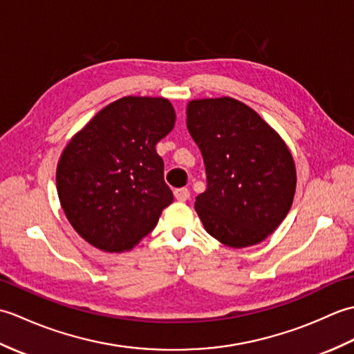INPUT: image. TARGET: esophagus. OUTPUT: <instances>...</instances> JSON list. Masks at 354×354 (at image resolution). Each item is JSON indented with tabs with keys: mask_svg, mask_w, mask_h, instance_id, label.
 I'll list each match as a JSON object with an SVG mask.
<instances>
[{
	"mask_svg": "<svg viewBox=\"0 0 354 354\" xmlns=\"http://www.w3.org/2000/svg\"><path fill=\"white\" fill-rule=\"evenodd\" d=\"M175 198L178 201H189L190 199L189 189H178V190H175Z\"/></svg>",
	"mask_w": 354,
	"mask_h": 354,
	"instance_id": "34e87169",
	"label": "esophagus"
}]
</instances>
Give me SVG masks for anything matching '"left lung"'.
<instances>
[{"mask_svg":"<svg viewBox=\"0 0 354 354\" xmlns=\"http://www.w3.org/2000/svg\"><path fill=\"white\" fill-rule=\"evenodd\" d=\"M187 129L204 158L207 190L194 208L209 236L231 248L263 242L288 216L295 162L280 135L231 97L192 100Z\"/></svg>","mask_w":354,"mask_h":354,"instance_id":"left-lung-1","label":"left lung"}]
</instances>
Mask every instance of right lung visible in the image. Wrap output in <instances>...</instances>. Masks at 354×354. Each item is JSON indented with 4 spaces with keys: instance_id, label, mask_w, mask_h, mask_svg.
<instances>
[{
    "instance_id": "add662e5",
    "label": "right lung",
    "mask_w": 354,
    "mask_h": 354,
    "mask_svg": "<svg viewBox=\"0 0 354 354\" xmlns=\"http://www.w3.org/2000/svg\"><path fill=\"white\" fill-rule=\"evenodd\" d=\"M175 120L167 99L127 95L97 112L66 145L57 194L66 219L88 243L123 252L156 227L173 193L155 146Z\"/></svg>"
}]
</instances>
